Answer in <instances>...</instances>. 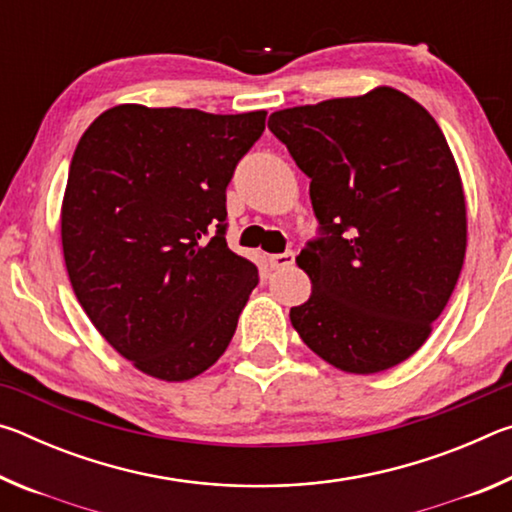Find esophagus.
Listing matches in <instances>:
<instances>
[{
    "label": "esophagus",
    "instance_id": "34e87169",
    "mask_svg": "<svg viewBox=\"0 0 512 512\" xmlns=\"http://www.w3.org/2000/svg\"><path fill=\"white\" fill-rule=\"evenodd\" d=\"M293 259H296L293 253H277V255H268V264H271V268H275V271H280V268H289L293 264Z\"/></svg>",
    "mask_w": 512,
    "mask_h": 512
}]
</instances>
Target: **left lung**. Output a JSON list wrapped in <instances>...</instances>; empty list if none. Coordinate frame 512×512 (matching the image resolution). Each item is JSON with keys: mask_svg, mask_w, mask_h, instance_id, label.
Listing matches in <instances>:
<instances>
[{"mask_svg": "<svg viewBox=\"0 0 512 512\" xmlns=\"http://www.w3.org/2000/svg\"><path fill=\"white\" fill-rule=\"evenodd\" d=\"M311 178L325 237L296 257L311 296L291 325L320 359L375 375L418 352L467 246L463 180L429 110L388 85L268 117Z\"/></svg>", "mask_w": 512, "mask_h": 512, "instance_id": "obj_1", "label": "left lung"}]
</instances>
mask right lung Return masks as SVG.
<instances>
[{
    "label": "right lung",
    "mask_w": 512,
    "mask_h": 512,
    "mask_svg": "<svg viewBox=\"0 0 512 512\" xmlns=\"http://www.w3.org/2000/svg\"><path fill=\"white\" fill-rule=\"evenodd\" d=\"M264 121L119 103L76 144L60 207L69 282L144 375H201L235 334L257 268L225 244V187Z\"/></svg>",
    "instance_id": "1"
}]
</instances>
